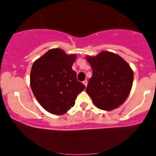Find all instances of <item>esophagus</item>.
<instances>
[{"label":"esophagus","mask_w":156,"mask_h":156,"mask_svg":"<svg viewBox=\"0 0 156 156\" xmlns=\"http://www.w3.org/2000/svg\"><path fill=\"white\" fill-rule=\"evenodd\" d=\"M83 83L84 84V85H85V87H87V80H84V81H83Z\"/></svg>","instance_id":"obj_1"}]
</instances>
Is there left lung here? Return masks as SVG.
I'll list each match as a JSON object with an SVG mask.
<instances>
[{
	"mask_svg": "<svg viewBox=\"0 0 156 156\" xmlns=\"http://www.w3.org/2000/svg\"><path fill=\"white\" fill-rule=\"evenodd\" d=\"M92 77L87 85V94L98 108L112 111L122 104L129 95L133 80L130 65L116 53L101 51L96 56L87 55Z\"/></svg>",
	"mask_w": 156,
	"mask_h": 156,
	"instance_id": "1",
	"label": "left lung"
}]
</instances>
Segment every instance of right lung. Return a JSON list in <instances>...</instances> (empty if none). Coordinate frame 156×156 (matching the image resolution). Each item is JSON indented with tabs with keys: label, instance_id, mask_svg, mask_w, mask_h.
<instances>
[{
	"label": "right lung",
	"instance_id": "add662e5",
	"mask_svg": "<svg viewBox=\"0 0 156 156\" xmlns=\"http://www.w3.org/2000/svg\"><path fill=\"white\" fill-rule=\"evenodd\" d=\"M76 59V55H67L60 48H53L32 65L31 90L39 104L51 114H65L74 106L78 94L85 89L72 69Z\"/></svg>",
	"mask_w": 156,
	"mask_h": 156
}]
</instances>
